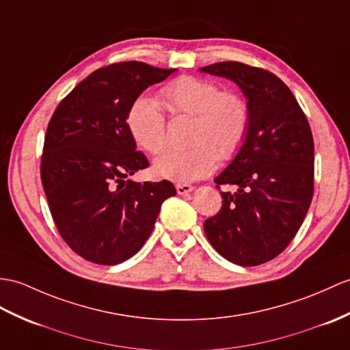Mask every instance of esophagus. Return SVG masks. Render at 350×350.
Segmentation results:
<instances>
[{
  "label": "esophagus",
  "instance_id": "esophagus-1",
  "mask_svg": "<svg viewBox=\"0 0 350 350\" xmlns=\"http://www.w3.org/2000/svg\"><path fill=\"white\" fill-rule=\"evenodd\" d=\"M192 189H193V186L188 185V183H177L176 185V191H177L178 195H185V193L191 192Z\"/></svg>",
  "mask_w": 350,
  "mask_h": 350
}]
</instances>
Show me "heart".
<instances>
[{
    "instance_id": "obj_1",
    "label": "heart",
    "mask_w": 350,
    "mask_h": 350,
    "mask_svg": "<svg viewBox=\"0 0 350 350\" xmlns=\"http://www.w3.org/2000/svg\"><path fill=\"white\" fill-rule=\"evenodd\" d=\"M162 104L170 113L193 116L189 142L183 149H168L153 170L167 180L188 183L207 177L221 161H230L246 140L250 124L247 101L237 92L222 91L212 80L182 76L161 89ZM126 128L134 142L157 155L167 146V119L159 104L137 96L126 111Z\"/></svg>"
}]
</instances>
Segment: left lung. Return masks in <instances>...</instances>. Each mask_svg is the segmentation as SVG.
Returning <instances> with one entry per match:
<instances>
[{"label":"left lung","instance_id":"8db88e82","mask_svg":"<svg viewBox=\"0 0 350 350\" xmlns=\"http://www.w3.org/2000/svg\"><path fill=\"white\" fill-rule=\"evenodd\" d=\"M237 83L247 98L246 140L219 174L222 207L206 219L204 232L219 255L254 267L288 247L313 198L314 144L304 111L282 80L243 62H216L200 68Z\"/></svg>","mask_w":350,"mask_h":350}]
</instances>
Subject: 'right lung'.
Segmentation results:
<instances>
[{"mask_svg": "<svg viewBox=\"0 0 350 350\" xmlns=\"http://www.w3.org/2000/svg\"><path fill=\"white\" fill-rule=\"evenodd\" d=\"M174 68L128 61L98 68L53 111L44 135L42 183L64 241L89 262L115 265L143 247L172 182L125 180L149 167L126 128L131 103Z\"/></svg>", "mask_w": 350, "mask_h": 350, "instance_id": "obj_1", "label": "right lung"}]
</instances>
